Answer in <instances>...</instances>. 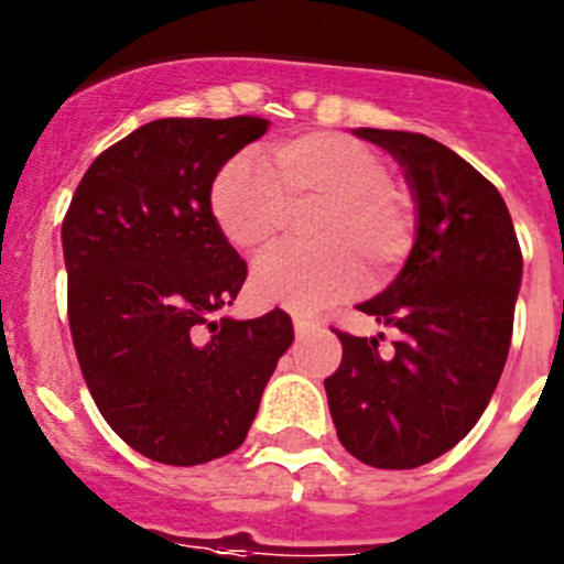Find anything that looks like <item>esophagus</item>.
<instances>
[{"label": "esophagus", "mask_w": 564, "mask_h": 564, "mask_svg": "<svg viewBox=\"0 0 564 564\" xmlns=\"http://www.w3.org/2000/svg\"><path fill=\"white\" fill-rule=\"evenodd\" d=\"M322 327V322L313 316H293V329H296L299 338H307V335H313L316 329Z\"/></svg>", "instance_id": "esophagus-1"}]
</instances>
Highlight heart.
Returning <instances> with one entry per match:
<instances>
[{
  "label": "heart",
  "instance_id": "heart-1",
  "mask_svg": "<svg viewBox=\"0 0 564 564\" xmlns=\"http://www.w3.org/2000/svg\"><path fill=\"white\" fill-rule=\"evenodd\" d=\"M310 212L304 240L279 248L251 273L260 304L307 310L352 293L402 265L416 237L411 195L389 178L383 156L344 133L310 131L265 148V167L237 156L209 187L212 220L242 254H260L282 237L291 212Z\"/></svg>",
  "mask_w": 564,
  "mask_h": 564
}]
</instances>
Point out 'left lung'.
I'll use <instances>...</instances> for the list:
<instances>
[{
  "label": "left lung",
  "mask_w": 564,
  "mask_h": 564,
  "mask_svg": "<svg viewBox=\"0 0 564 564\" xmlns=\"http://www.w3.org/2000/svg\"><path fill=\"white\" fill-rule=\"evenodd\" d=\"M405 167L416 240L400 276L360 313L394 327L340 333L344 358L324 380L340 444L377 469H413L453 451L495 394L514 324L523 254L492 181L425 133L360 128Z\"/></svg>",
  "instance_id": "left-lung-1"
}]
</instances>
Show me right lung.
<instances>
[{
	"label": "right lung",
	"mask_w": 564,
	"mask_h": 564,
	"mask_svg": "<svg viewBox=\"0 0 564 564\" xmlns=\"http://www.w3.org/2000/svg\"><path fill=\"white\" fill-rule=\"evenodd\" d=\"M265 131L262 117L148 122L91 162L61 226L83 380L111 431L159 464L237 451L293 344L285 310L218 318L248 268L212 220L209 187Z\"/></svg>",
	"instance_id": "add662e5"
}]
</instances>
